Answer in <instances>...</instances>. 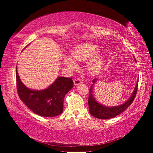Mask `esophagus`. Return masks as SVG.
Returning a JSON list of instances; mask_svg holds the SVG:
<instances>
[{"mask_svg": "<svg viewBox=\"0 0 153 153\" xmlns=\"http://www.w3.org/2000/svg\"><path fill=\"white\" fill-rule=\"evenodd\" d=\"M74 83L75 86H77V85H79V84H81L82 82H81V80H80L79 79H76L74 81Z\"/></svg>", "mask_w": 153, "mask_h": 153, "instance_id": "34e87169", "label": "esophagus"}]
</instances>
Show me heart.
<instances>
[{
    "mask_svg": "<svg viewBox=\"0 0 153 153\" xmlns=\"http://www.w3.org/2000/svg\"><path fill=\"white\" fill-rule=\"evenodd\" d=\"M98 47L92 43H84L76 46L73 49L71 56H65L63 63L69 70L74 71L78 68L77 62L89 60L88 63V71L91 76H97L102 71L105 65V58L101 54H97Z\"/></svg>",
    "mask_w": 153,
    "mask_h": 153,
    "instance_id": "obj_1",
    "label": "heart"
}]
</instances>
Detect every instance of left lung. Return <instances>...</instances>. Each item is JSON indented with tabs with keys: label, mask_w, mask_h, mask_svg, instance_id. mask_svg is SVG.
I'll return each instance as SVG.
<instances>
[{
	"label": "left lung",
	"mask_w": 153,
	"mask_h": 153,
	"mask_svg": "<svg viewBox=\"0 0 153 153\" xmlns=\"http://www.w3.org/2000/svg\"><path fill=\"white\" fill-rule=\"evenodd\" d=\"M134 60L136 61L135 58H134ZM97 81L98 79H95L92 81L93 84H92L91 87L90 88L88 98L89 112L94 117L100 119V120H107V119L113 118L123 112L132 103L134 98L136 97L137 90H138V80H137L136 86L128 99L123 104L117 106H113V107H108V106L100 104L95 98L94 95V86Z\"/></svg>",
	"instance_id": "obj_1"
}]
</instances>
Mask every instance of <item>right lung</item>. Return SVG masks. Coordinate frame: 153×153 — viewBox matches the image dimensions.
<instances>
[{"instance_id": "1", "label": "right lung", "mask_w": 153, "mask_h": 153, "mask_svg": "<svg viewBox=\"0 0 153 153\" xmlns=\"http://www.w3.org/2000/svg\"><path fill=\"white\" fill-rule=\"evenodd\" d=\"M16 79L18 94L22 101L33 113L45 117H55L63 113L65 96L74 86L71 77H58L45 89L29 88L21 80L17 67Z\"/></svg>"}]
</instances>
